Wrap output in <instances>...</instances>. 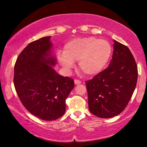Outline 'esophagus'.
<instances>
[{"mask_svg": "<svg viewBox=\"0 0 147 147\" xmlns=\"http://www.w3.org/2000/svg\"><path fill=\"white\" fill-rule=\"evenodd\" d=\"M74 83H75V84H76V85H78V84H81V81H80V80H79L75 79V80H74Z\"/></svg>", "mask_w": 147, "mask_h": 147, "instance_id": "34e87169", "label": "esophagus"}]
</instances>
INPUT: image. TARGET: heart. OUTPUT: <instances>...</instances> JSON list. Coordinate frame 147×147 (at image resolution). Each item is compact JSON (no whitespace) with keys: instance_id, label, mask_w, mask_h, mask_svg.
<instances>
[{"instance_id":"obj_1","label":"heart","mask_w":147,"mask_h":147,"mask_svg":"<svg viewBox=\"0 0 147 147\" xmlns=\"http://www.w3.org/2000/svg\"><path fill=\"white\" fill-rule=\"evenodd\" d=\"M112 51V46L106 40L94 37L76 38L65 44L63 53L58 54V60L66 71L78 61L80 69L86 75L95 76L107 65Z\"/></svg>"}]
</instances>
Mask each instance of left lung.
<instances>
[{"mask_svg": "<svg viewBox=\"0 0 147 147\" xmlns=\"http://www.w3.org/2000/svg\"><path fill=\"white\" fill-rule=\"evenodd\" d=\"M114 41L109 66L86 82L90 111L102 118L114 117L125 109L137 82V65L131 51Z\"/></svg>", "mask_w": 147, "mask_h": 147, "instance_id": "1", "label": "left lung"}]
</instances>
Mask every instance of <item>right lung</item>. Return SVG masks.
<instances>
[{
    "label": "right lung",
    "instance_id": "right-lung-1",
    "mask_svg": "<svg viewBox=\"0 0 147 147\" xmlns=\"http://www.w3.org/2000/svg\"><path fill=\"white\" fill-rule=\"evenodd\" d=\"M50 37L30 43L19 54L14 67V86L21 103L30 113L43 120L63 115L65 100L74 87L69 77L58 74L51 65Z\"/></svg>",
    "mask_w": 147,
    "mask_h": 147
}]
</instances>
